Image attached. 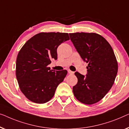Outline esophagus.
<instances>
[{"label":"esophagus","mask_w":129,"mask_h":129,"mask_svg":"<svg viewBox=\"0 0 129 129\" xmlns=\"http://www.w3.org/2000/svg\"><path fill=\"white\" fill-rule=\"evenodd\" d=\"M68 72L69 74H71V75H73V74H74V72L71 71V70H68Z\"/></svg>","instance_id":"esophagus-1"}]
</instances>
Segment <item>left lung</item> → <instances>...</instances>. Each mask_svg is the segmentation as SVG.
Returning <instances> with one entry per match:
<instances>
[{"mask_svg":"<svg viewBox=\"0 0 129 129\" xmlns=\"http://www.w3.org/2000/svg\"><path fill=\"white\" fill-rule=\"evenodd\" d=\"M71 40L83 61L88 63L87 74L76 72L75 97L81 103L92 105L101 101L111 89L118 70L113 50L106 39L94 33H70Z\"/></svg>","mask_w":129,"mask_h":129,"instance_id":"1","label":"left lung"}]
</instances>
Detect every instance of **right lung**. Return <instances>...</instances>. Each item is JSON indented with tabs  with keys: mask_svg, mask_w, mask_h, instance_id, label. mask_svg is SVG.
<instances>
[{
	"mask_svg": "<svg viewBox=\"0 0 129 129\" xmlns=\"http://www.w3.org/2000/svg\"><path fill=\"white\" fill-rule=\"evenodd\" d=\"M70 40L65 33H40L25 43L18 53L16 75L19 88L27 98L36 103L51 99L67 70H51V59H57V50Z\"/></svg>",
	"mask_w": 129,
	"mask_h": 129,
	"instance_id": "obj_1",
	"label": "right lung"
}]
</instances>
